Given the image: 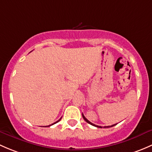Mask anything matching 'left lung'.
<instances>
[{
  "label": "left lung",
  "mask_w": 152,
  "mask_h": 152,
  "mask_svg": "<svg viewBox=\"0 0 152 152\" xmlns=\"http://www.w3.org/2000/svg\"><path fill=\"white\" fill-rule=\"evenodd\" d=\"M82 115H83V119H84V120H85V121H86V122H87V123L93 125V126H96V127H99V128H102V126H98V125H95V124H92L91 122H90V121H88V119H87V118H86V117H85V116H84V115H83V113H82ZM116 124H113V125H111V126H104V128H106V127H112V126H115V125H116Z\"/></svg>",
  "instance_id": "obj_1"
}]
</instances>
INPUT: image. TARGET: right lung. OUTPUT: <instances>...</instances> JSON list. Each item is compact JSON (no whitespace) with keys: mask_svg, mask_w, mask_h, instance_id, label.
<instances>
[{"mask_svg":"<svg viewBox=\"0 0 152 152\" xmlns=\"http://www.w3.org/2000/svg\"><path fill=\"white\" fill-rule=\"evenodd\" d=\"M61 118H60V119H59V120H58V121H56V122H55V123H53V124H50V125H49V126H51V125H53V124H56V123H57V122H58V121H60V120H61Z\"/></svg>","mask_w":152,"mask_h":152,"instance_id":"obj_1","label":"right lung"}]
</instances>
